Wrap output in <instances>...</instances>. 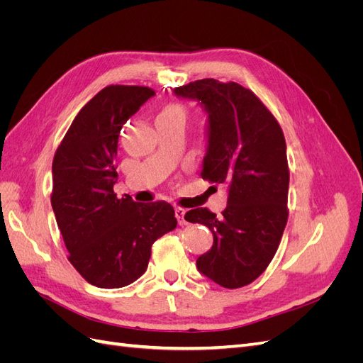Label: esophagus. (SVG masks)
<instances>
[{
  "mask_svg": "<svg viewBox=\"0 0 363 363\" xmlns=\"http://www.w3.org/2000/svg\"><path fill=\"white\" fill-rule=\"evenodd\" d=\"M184 215H186V211H184V208H182V207H175V218H177V221H179V224H180V225H186V224H188V221H186Z\"/></svg>",
  "mask_w": 363,
  "mask_h": 363,
  "instance_id": "obj_1",
  "label": "esophagus"
}]
</instances>
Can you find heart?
Listing matches in <instances>:
<instances>
[{
    "label": "heart",
    "instance_id": "heart-1",
    "mask_svg": "<svg viewBox=\"0 0 363 363\" xmlns=\"http://www.w3.org/2000/svg\"><path fill=\"white\" fill-rule=\"evenodd\" d=\"M159 116H172V118H179V119H183L184 121V116H186V111L179 106V104H172V106H168L164 107L163 111L159 113Z\"/></svg>",
    "mask_w": 363,
    "mask_h": 363
}]
</instances>
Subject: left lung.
Wrapping results in <instances>:
<instances>
[{
  "label": "left lung",
  "mask_w": 363,
  "mask_h": 363,
  "mask_svg": "<svg viewBox=\"0 0 363 363\" xmlns=\"http://www.w3.org/2000/svg\"><path fill=\"white\" fill-rule=\"evenodd\" d=\"M207 113V150L201 177L228 186L227 207L218 218L204 207L186 221L206 225L213 245L196 259L207 279L228 289L242 288L267 269L288 223L289 168L277 119L239 83L203 79L175 87Z\"/></svg>",
  "instance_id": "obj_1"
}]
</instances>
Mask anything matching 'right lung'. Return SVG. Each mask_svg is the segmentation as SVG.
Listing matches in <instances>:
<instances>
[{
    "mask_svg": "<svg viewBox=\"0 0 363 363\" xmlns=\"http://www.w3.org/2000/svg\"><path fill=\"white\" fill-rule=\"evenodd\" d=\"M156 92L112 84L83 106L52 160L51 206L80 276L96 288H124L148 267L151 245L177 227L167 201L116 199L121 128Z\"/></svg>",
    "mask_w": 363,
    "mask_h": 363,
    "instance_id": "obj_1",
    "label": "right lung"
}]
</instances>
